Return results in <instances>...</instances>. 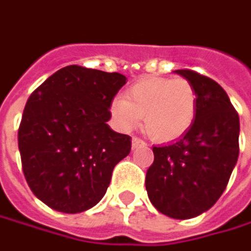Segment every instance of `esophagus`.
Listing matches in <instances>:
<instances>
[{
    "label": "esophagus",
    "mask_w": 251,
    "mask_h": 251,
    "mask_svg": "<svg viewBox=\"0 0 251 251\" xmlns=\"http://www.w3.org/2000/svg\"><path fill=\"white\" fill-rule=\"evenodd\" d=\"M146 145V142L145 140H142L138 136H133L132 138V148H138V146H145Z\"/></svg>",
    "instance_id": "obj_1"
}]
</instances>
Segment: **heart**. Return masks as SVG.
Masks as SVG:
<instances>
[{
  "label": "heart",
  "mask_w": 251,
  "mask_h": 251,
  "mask_svg": "<svg viewBox=\"0 0 251 251\" xmlns=\"http://www.w3.org/2000/svg\"><path fill=\"white\" fill-rule=\"evenodd\" d=\"M198 108L195 86L184 78L149 76L135 82L125 99L116 98L111 112L116 124L125 130L139 125L143 116L151 138L170 142L184 135L193 125Z\"/></svg>",
  "instance_id": "obj_1"
}]
</instances>
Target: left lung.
<instances>
[{"mask_svg":"<svg viewBox=\"0 0 251 251\" xmlns=\"http://www.w3.org/2000/svg\"><path fill=\"white\" fill-rule=\"evenodd\" d=\"M176 74L196 89V118L180 139L153 146L145 183L160 213L183 220L209 210L225 192L239 157L240 122L217 82L192 69Z\"/></svg>","mask_w":251,"mask_h":251,"instance_id":"1","label":"left lung"}]
</instances>
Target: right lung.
<instances>
[{"mask_svg": "<svg viewBox=\"0 0 251 251\" xmlns=\"http://www.w3.org/2000/svg\"><path fill=\"white\" fill-rule=\"evenodd\" d=\"M126 78L69 65L31 94L18 129L23 172L32 193L62 213L91 209L106 193L113 168L130 152V136L108 126Z\"/></svg>", "mask_w": 251, "mask_h": 251, "instance_id": "1", "label": "right lung"}]
</instances>
